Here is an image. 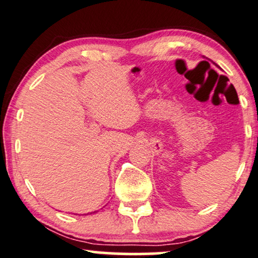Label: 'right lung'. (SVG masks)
I'll use <instances>...</instances> for the list:
<instances>
[{
  "instance_id": "obj_1",
  "label": "right lung",
  "mask_w": 258,
  "mask_h": 258,
  "mask_svg": "<svg viewBox=\"0 0 258 258\" xmlns=\"http://www.w3.org/2000/svg\"><path fill=\"white\" fill-rule=\"evenodd\" d=\"M90 214H91V213H90Z\"/></svg>"
}]
</instances>
